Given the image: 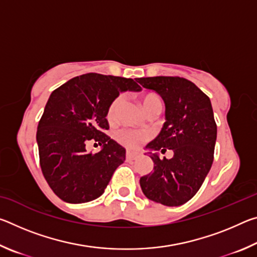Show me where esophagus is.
<instances>
[{
  "label": "esophagus",
  "instance_id": "1",
  "mask_svg": "<svg viewBox=\"0 0 257 257\" xmlns=\"http://www.w3.org/2000/svg\"><path fill=\"white\" fill-rule=\"evenodd\" d=\"M125 158H127V160H136L138 158V154L132 151H127V153H125Z\"/></svg>",
  "mask_w": 257,
  "mask_h": 257
}]
</instances>
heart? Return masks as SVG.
I'll use <instances>...</instances> for the list:
<instances>
[{"instance_id": "heart-1", "label": "heart", "mask_w": 257, "mask_h": 257, "mask_svg": "<svg viewBox=\"0 0 257 257\" xmlns=\"http://www.w3.org/2000/svg\"><path fill=\"white\" fill-rule=\"evenodd\" d=\"M122 104V96L118 95L113 101L110 103V105L107 107L106 112V119L110 123H114L116 119H118L119 114V108ZM142 105L145 112H149L153 108L160 107L161 108V101L156 95L149 93L145 94L142 97ZM149 138V135L141 132H135V130L129 129H122L120 132L116 133V141L120 144H122L125 147L129 149H138L139 146H142Z\"/></svg>"}]
</instances>
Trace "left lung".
Segmentation results:
<instances>
[{
    "mask_svg": "<svg viewBox=\"0 0 257 257\" xmlns=\"http://www.w3.org/2000/svg\"><path fill=\"white\" fill-rule=\"evenodd\" d=\"M136 80L158 93L165 104L163 128L146 146L154 169L139 180L142 190L162 205H182L201 188L213 163L216 123L211 101L185 78L159 76ZM167 149L173 150V158L160 159L157 152L164 154Z\"/></svg>",
    "mask_w": 257,
    "mask_h": 257,
    "instance_id": "obj_1",
    "label": "left lung"
}]
</instances>
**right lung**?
Segmentation results:
<instances>
[{"label":"right lung","instance_id":"add662e5","mask_svg":"<svg viewBox=\"0 0 257 257\" xmlns=\"http://www.w3.org/2000/svg\"><path fill=\"white\" fill-rule=\"evenodd\" d=\"M141 89L130 78L86 73L52 92L36 139L43 176L62 201L86 203L104 193L125 160V150L105 135L107 107L119 93ZM89 141L102 150L87 152Z\"/></svg>","mask_w":257,"mask_h":257}]
</instances>
